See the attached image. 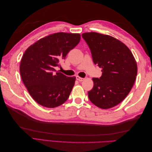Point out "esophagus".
I'll use <instances>...</instances> for the list:
<instances>
[{
  "label": "esophagus",
  "instance_id": "obj_1",
  "mask_svg": "<svg viewBox=\"0 0 152 152\" xmlns=\"http://www.w3.org/2000/svg\"><path fill=\"white\" fill-rule=\"evenodd\" d=\"M76 79H77V80H79V81H80V82H82V81H83V80H84V78H82V77H79V76H77V77H76Z\"/></svg>",
  "mask_w": 152,
  "mask_h": 152
}]
</instances>
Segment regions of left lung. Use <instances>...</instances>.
I'll list each match as a JSON object with an SVG mask.
<instances>
[{
  "label": "left lung",
  "instance_id": "1",
  "mask_svg": "<svg viewBox=\"0 0 152 152\" xmlns=\"http://www.w3.org/2000/svg\"><path fill=\"white\" fill-rule=\"evenodd\" d=\"M82 37L94 63L102 69V77L93 79L89 98L99 108H112L126 98L134 85L137 72L135 59L129 49L113 37L96 32L82 34Z\"/></svg>",
  "mask_w": 152,
  "mask_h": 152
}]
</instances>
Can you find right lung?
I'll list each match as a JSON object with an SVG mask.
<instances>
[{"label":"right lung","instance_id":"add662e5","mask_svg":"<svg viewBox=\"0 0 152 152\" xmlns=\"http://www.w3.org/2000/svg\"><path fill=\"white\" fill-rule=\"evenodd\" d=\"M79 34L56 33L45 37L26 50L20 64L23 82L33 99L48 108L60 106L68 99L75 77H67L55 67L79 43Z\"/></svg>","mask_w":152,"mask_h":152}]
</instances>
